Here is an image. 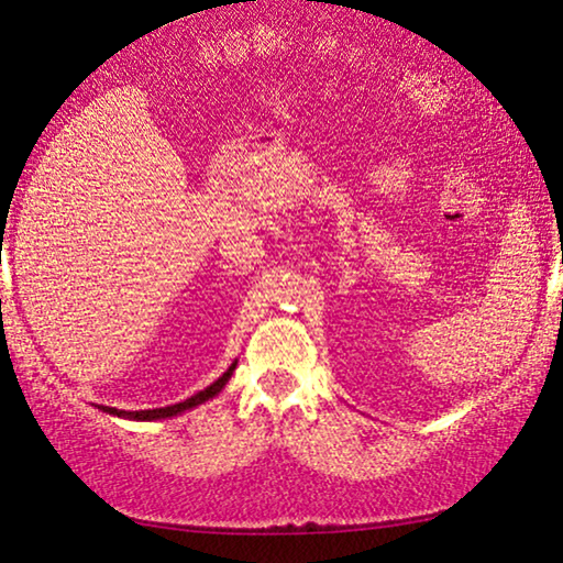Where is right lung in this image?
I'll return each instance as SVG.
<instances>
[{"label": "right lung", "mask_w": 563, "mask_h": 563, "mask_svg": "<svg viewBox=\"0 0 563 563\" xmlns=\"http://www.w3.org/2000/svg\"><path fill=\"white\" fill-rule=\"evenodd\" d=\"M234 366H238V362H234V364L228 368V372H224V374L220 376V379H217L214 384H209L207 389L197 391L195 397H189V399L179 401V405H172V407H158V409H141V412H125V409H115V407H98V409H103V412L113 415V417H123V419H136V422H151V419H166V417H176V415L187 412V409H191V407H199L201 401H207V399L217 397V394H220V391L224 389V384L230 382V376H232V372H234Z\"/></svg>", "instance_id": "right-lung-1"}]
</instances>
